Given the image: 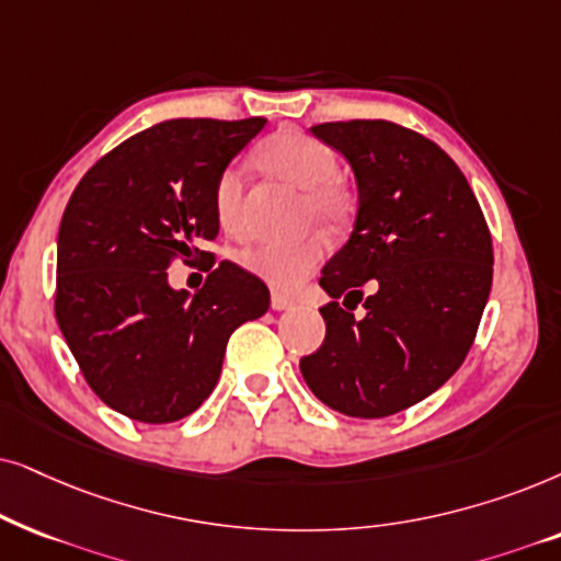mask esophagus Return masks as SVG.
I'll list each match as a JSON object with an SVG mask.
<instances>
[{"label": "esophagus", "instance_id": "34e87169", "mask_svg": "<svg viewBox=\"0 0 561 561\" xmlns=\"http://www.w3.org/2000/svg\"><path fill=\"white\" fill-rule=\"evenodd\" d=\"M272 308H274V310H287V308H293V300H289L287 295L272 293Z\"/></svg>", "mask_w": 561, "mask_h": 561}]
</instances>
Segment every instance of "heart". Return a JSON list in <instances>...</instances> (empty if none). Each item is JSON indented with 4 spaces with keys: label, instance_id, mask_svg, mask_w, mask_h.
<instances>
[{
    "label": "heart",
    "instance_id": "obj_1",
    "mask_svg": "<svg viewBox=\"0 0 561 561\" xmlns=\"http://www.w3.org/2000/svg\"><path fill=\"white\" fill-rule=\"evenodd\" d=\"M259 163L272 174L305 190V213L339 228L356 210L354 192L335 179L339 161L320 140L297 130H282L259 148ZM243 179L236 167L220 171L213 190L215 218L226 233H241L243 226ZM325 256L320 236H302L297 241H256L241 253L245 272L256 274L276 289H295Z\"/></svg>",
    "mask_w": 561,
    "mask_h": 561
}]
</instances>
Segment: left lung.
I'll list each match as a JSON object with an SVG mask.
<instances>
[{
  "label": "left lung",
  "instance_id": "8db88e82",
  "mask_svg": "<svg viewBox=\"0 0 561 561\" xmlns=\"http://www.w3.org/2000/svg\"><path fill=\"white\" fill-rule=\"evenodd\" d=\"M310 130L351 163L358 210L323 266L325 341L300 371L328 408L387 417L436 392L472 348L492 287L490 228L457 163L421 133L387 119Z\"/></svg>",
  "mask_w": 561,
  "mask_h": 561
}]
</instances>
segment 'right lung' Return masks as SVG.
<instances>
[{
    "instance_id": "add662e5",
    "label": "right lung",
    "mask_w": 561,
    "mask_h": 561,
    "mask_svg": "<svg viewBox=\"0 0 561 561\" xmlns=\"http://www.w3.org/2000/svg\"><path fill=\"white\" fill-rule=\"evenodd\" d=\"M264 117L167 119L87 171L58 228L56 320L96 398L140 423H174L218 385L230 333L268 310V289L215 264L213 190ZM174 257L208 264L190 296L168 285Z\"/></svg>"
}]
</instances>
